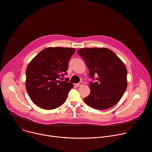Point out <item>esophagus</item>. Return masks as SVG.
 <instances>
[{"label": "esophagus", "mask_w": 152, "mask_h": 152, "mask_svg": "<svg viewBox=\"0 0 152 152\" xmlns=\"http://www.w3.org/2000/svg\"><path fill=\"white\" fill-rule=\"evenodd\" d=\"M75 85L77 86V87H79V86H82L83 85V82H79V83H78L75 84Z\"/></svg>", "instance_id": "obj_1"}]
</instances>
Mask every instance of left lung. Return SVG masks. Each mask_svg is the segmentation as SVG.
I'll list each match as a JSON object with an SVG mask.
<instances>
[{
  "label": "left lung",
  "instance_id": "left-lung-1",
  "mask_svg": "<svg viewBox=\"0 0 152 152\" xmlns=\"http://www.w3.org/2000/svg\"><path fill=\"white\" fill-rule=\"evenodd\" d=\"M77 53L84 59L91 77L97 75V82H91L90 95L85 103L95 110H106L120 100L127 86V71L123 62L110 49L82 48Z\"/></svg>",
  "mask_w": 152,
  "mask_h": 152
}]
</instances>
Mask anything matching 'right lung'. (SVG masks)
<instances>
[{"mask_svg":"<svg viewBox=\"0 0 152 152\" xmlns=\"http://www.w3.org/2000/svg\"><path fill=\"white\" fill-rule=\"evenodd\" d=\"M75 52V49L70 48H48L31 60L26 70L25 85L34 103L50 110L66 100L74 85L58 79L67 71L69 61Z\"/></svg>","mask_w":152,"mask_h":152,"instance_id":"add662e5","label":"right lung"}]
</instances>
